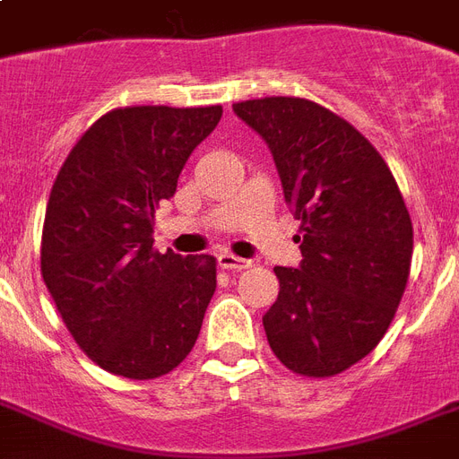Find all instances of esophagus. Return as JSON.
<instances>
[{
	"instance_id": "1",
	"label": "esophagus",
	"mask_w": 459,
	"mask_h": 459,
	"mask_svg": "<svg viewBox=\"0 0 459 459\" xmlns=\"http://www.w3.org/2000/svg\"><path fill=\"white\" fill-rule=\"evenodd\" d=\"M216 262H219V267L229 269V272H240V269L250 267V260H243V257H236L230 253H221L216 257Z\"/></svg>"
}]
</instances>
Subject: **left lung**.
<instances>
[{
  "instance_id": "1",
  "label": "left lung",
  "mask_w": 459,
  "mask_h": 459,
  "mask_svg": "<svg viewBox=\"0 0 459 459\" xmlns=\"http://www.w3.org/2000/svg\"><path fill=\"white\" fill-rule=\"evenodd\" d=\"M233 113L264 139L300 221L299 269L276 267L262 325L276 359L307 377L337 376L383 339L409 279L414 230L383 156L306 98H257Z\"/></svg>"
}]
</instances>
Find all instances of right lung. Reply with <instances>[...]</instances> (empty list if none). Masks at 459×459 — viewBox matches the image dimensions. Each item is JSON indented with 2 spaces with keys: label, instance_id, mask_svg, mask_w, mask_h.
I'll list each match as a JSON object with an SVG mask.
<instances>
[{
  "label": "right lung",
  "instance_id": "1",
  "mask_svg": "<svg viewBox=\"0 0 459 459\" xmlns=\"http://www.w3.org/2000/svg\"><path fill=\"white\" fill-rule=\"evenodd\" d=\"M221 113V105L117 108L91 125L52 185L45 286L76 344L115 376H166L197 342L216 260L156 253L153 214Z\"/></svg>",
  "mask_w": 459,
  "mask_h": 459
}]
</instances>
